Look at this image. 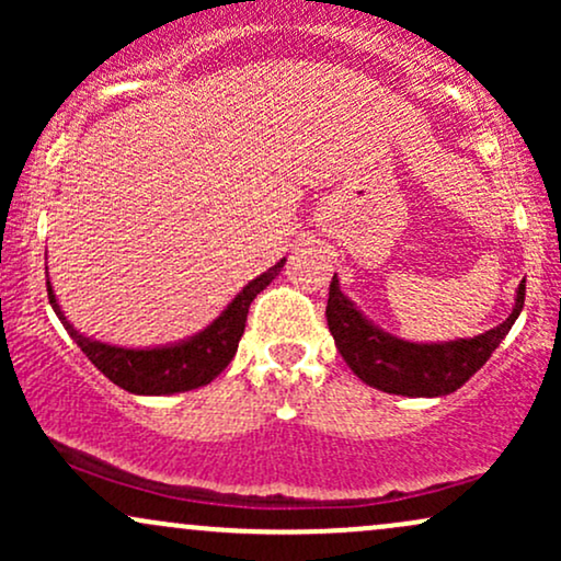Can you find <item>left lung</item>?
Instances as JSON below:
<instances>
[{"label":"left lung","mask_w":561,"mask_h":561,"mask_svg":"<svg viewBox=\"0 0 561 561\" xmlns=\"http://www.w3.org/2000/svg\"><path fill=\"white\" fill-rule=\"evenodd\" d=\"M525 306V279L517 287V302L504 324L485 334L454 343H409L377 330L369 319L340 293L337 276H332L330 300H327V324L340 356L353 375L369 388L392 396L437 398L459 390L491 353L501 345Z\"/></svg>","instance_id":"obj_1"}]
</instances>
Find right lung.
Returning <instances> with one entry per match:
<instances>
[{
	"instance_id": "right-lung-1",
	"label": "right lung",
	"mask_w": 561,
	"mask_h": 561,
	"mask_svg": "<svg viewBox=\"0 0 561 561\" xmlns=\"http://www.w3.org/2000/svg\"><path fill=\"white\" fill-rule=\"evenodd\" d=\"M285 261L255 276L253 282L242 287V293L224 308V313L214 324L205 327L195 337L184 340V343L165 345V347H147V351H134V347H118L100 343V340L83 337L79 330L66 319V313L57 306L53 285L47 279V295L53 302L57 319L62 321L73 343L87 353V358L96 369L102 371L113 385L124 388L137 396H171V392L195 390L208 385L227 369L231 358H234L237 345L244 332V321H248V308L255 300L261 289L272 285V279L282 272Z\"/></svg>"
}]
</instances>
